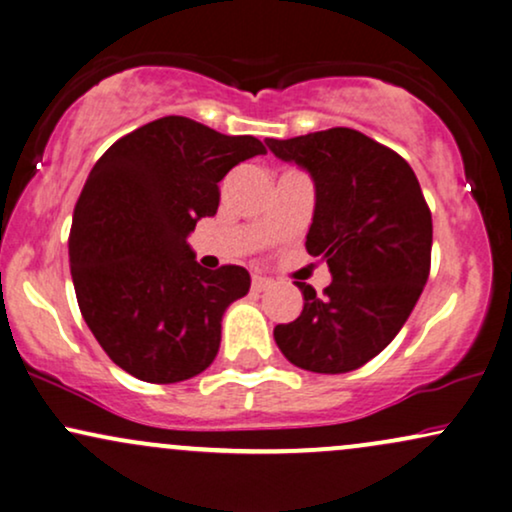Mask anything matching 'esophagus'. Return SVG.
<instances>
[{
    "instance_id": "obj_1",
    "label": "esophagus",
    "mask_w": 512,
    "mask_h": 512,
    "mask_svg": "<svg viewBox=\"0 0 512 512\" xmlns=\"http://www.w3.org/2000/svg\"><path fill=\"white\" fill-rule=\"evenodd\" d=\"M269 286H272V279H267V276H260V274L252 276V281H250V288H252V291L262 293V291H267Z\"/></svg>"
}]
</instances>
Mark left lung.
I'll list each match as a JSON object with an SVG mask.
<instances>
[{
	"mask_svg": "<svg viewBox=\"0 0 512 512\" xmlns=\"http://www.w3.org/2000/svg\"><path fill=\"white\" fill-rule=\"evenodd\" d=\"M267 145L315 178L305 248L334 276L322 295L295 281L303 312L276 326L274 341L307 372H353L389 346L420 298L432 267V212L410 164L353 128Z\"/></svg>",
	"mask_w": 512,
	"mask_h": 512,
	"instance_id": "1",
	"label": "left lung"
}]
</instances>
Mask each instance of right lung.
Returning a JSON list of instances; mask_svg holds the SVG:
<instances>
[{"mask_svg":"<svg viewBox=\"0 0 512 512\" xmlns=\"http://www.w3.org/2000/svg\"><path fill=\"white\" fill-rule=\"evenodd\" d=\"M264 152L252 135L164 116L92 166L73 209L71 276L80 315L123 372L176 384L214 362L221 315L250 291V274L238 264L202 269L186 238L217 214L221 178Z\"/></svg>","mask_w":512,"mask_h":512,"instance_id":"add662e5","label":"right lung"}]
</instances>
